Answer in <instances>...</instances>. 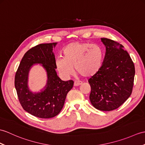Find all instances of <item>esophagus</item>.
<instances>
[{"label": "esophagus", "mask_w": 145, "mask_h": 145, "mask_svg": "<svg viewBox=\"0 0 145 145\" xmlns=\"http://www.w3.org/2000/svg\"><path fill=\"white\" fill-rule=\"evenodd\" d=\"M82 84V82H77V81H75V82H74V86H80Z\"/></svg>", "instance_id": "1"}]
</instances>
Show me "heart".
<instances>
[{
    "label": "heart",
    "mask_w": 145,
    "mask_h": 145,
    "mask_svg": "<svg viewBox=\"0 0 145 145\" xmlns=\"http://www.w3.org/2000/svg\"><path fill=\"white\" fill-rule=\"evenodd\" d=\"M103 63V52L101 47L88 42H73L63 50V57L56 60L59 73L65 78L72 75L74 68L76 73L85 78L95 76Z\"/></svg>",
    "instance_id": "1"
}]
</instances>
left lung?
<instances>
[{"label": "left lung", "instance_id": "left-lung-1", "mask_svg": "<svg viewBox=\"0 0 145 145\" xmlns=\"http://www.w3.org/2000/svg\"><path fill=\"white\" fill-rule=\"evenodd\" d=\"M106 54L99 72L89 79V99L96 109L110 111L130 96L135 73L132 59L123 46L107 38H101Z\"/></svg>", "mask_w": 145, "mask_h": 145}]
</instances>
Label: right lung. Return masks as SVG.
I'll use <instances>...</instances> for the list:
<instances>
[{"label":"right lung","instance_id":"add662e5","mask_svg":"<svg viewBox=\"0 0 145 145\" xmlns=\"http://www.w3.org/2000/svg\"><path fill=\"white\" fill-rule=\"evenodd\" d=\"M57 42L40 44L28 50L20 62L15 76V86L22 107L31 115L42 119L58 115L63 108L67 93L73 88V81H62L56 71L53 53ZM36 63L42 64L47 72L45 89L33 93L27 86L28 73Z\"/></svg>","mask_w":145,"mask_h":145}]
</instances>
